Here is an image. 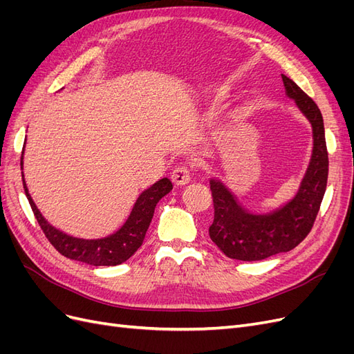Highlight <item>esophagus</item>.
Wrapping results in <instances>:
<instances>
[{"instance_id":"obj_1","label":"esophagus","mask_w":354,"mask_h":354,"mask_svg":"<svg viewBox=\"0 0 354 354\" xmlns=\"http://www.w3.org/2000/svg\"><path fill=\"white\" fill-rule=\"evenodd\" d=\"M171 177L177 186H185L190 181V168L187 165H178L174 168Z\"/></svg>"}]
</instances>
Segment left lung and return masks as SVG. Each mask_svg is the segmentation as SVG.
Returning a JSON list of instances; mask_svg holds the SVG:
<instances>
[{
  "instance_id": "obj_1",
  "label": "left lung",
  "mask_w": 354,
  "mask_h": 354,
  "mask_svg": "<svg viewBox=\"0 0 354 354\" xmlns=\"http://www.w3.org/2000/svg\"><path fill=\"white\" fill-rule=\"evenodd\" d=\"M282 81L286 97L312 125V155L295 194L269 209L245 208L218 177L209 178L214 202L209 238L229 259L259 261L291 251L312 229L325 195L328 152L322 113L292 80L282 75Z\"/></svg>"
}]
</instances>
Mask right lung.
I'll return each instance as SVG.
<instances>
[{
	"label": "right lung",
	"instance_id": "obj_1",
	"mask_svg": "<svg viewBox=\"0 0 354 354\" xmlns=\"http://www.w3.org/2000/svg\"><path fill=\"white\" fill-rule=\"evenodd\" d=\"M20 168H22L24 187L30 208L34 211L37 221L39 223L42 232L46 233L51 245L62 255L68 257V259L91 266H116L130 259L143 243L149 224H151L153 217L156 203L173 189V183H171L169 178L164 177L158 180L156 183L145 189L138 195L130 214H128V217L121 224V227H118L113 233L106 234L103 238L84 239L71 236V234L56 229L42 216L26 186L24 176V152L22 158H20Z\"/></svg>",
	"mask_w": 354,
	"mask_h": 354
}]
</instances>
